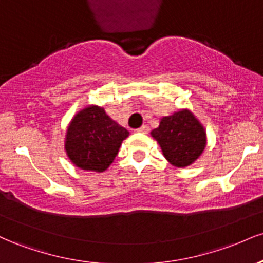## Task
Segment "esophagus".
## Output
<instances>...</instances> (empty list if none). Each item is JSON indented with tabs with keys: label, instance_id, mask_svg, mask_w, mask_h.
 <instances>
[{
	"label": "esophagus",
	"instance_id": "obj_1",
	"mask_svg": "<svg viewBox=\"0 0 263 263\" xmlns=\"http://www.w3.org/2000/svg\"><path fill=\"white\" fill-rule=\"evenodd\" d=\"M136 131L140 132V134H148V132H149V127H148V126H147V125H143V126H141L140 128L136 129Z\"/></svg>",
	"mask_w": 263,
	"mask_h": 263
}]
</instances>
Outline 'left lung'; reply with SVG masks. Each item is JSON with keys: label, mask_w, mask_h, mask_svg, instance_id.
Returning <instances> with one entry per match:
<instances>
[{"label": "left lung", "mask_w": 263, "mask_h": 263, "mask_svg": "<svg viewBox=\"0 0 263 263\" xmlns=\"http://www.w3.org/2000/svg\"><path fill=\"white\" fill-rule=\"evenodd\" d=\"M151 135L159 143L165 159L178 168L194 163L206 146L204 126L186 108L162 117Z\"/></svg>", "instance_id": "8db88e82"}]
</instances>
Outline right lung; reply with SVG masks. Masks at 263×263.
Returning a JSON list of instances; mask_svg holds the SVG:
<instances>
[{"instance_id": "obj_1", "label": "right lung", "mask_w": 263, "mask_h": 263, "mask_svg": "<svg viewBox=\"0 0 263 263\" xmlns=\"http://www.w3.org/2000/svg\"><path fill=\"white\" fill-rule=\"evenodd\" d=\"M128 135L104 108L91 105L71 120L66 129L65 152L80 170L100 173L110 167Z\"/></svg>"}]
</instances>
